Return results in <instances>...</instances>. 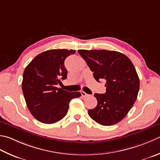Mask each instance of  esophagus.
I'll return each instance as SVG.
<instances>
[{"instance_id":"esophagus-1","label":"esophagus","mask_w":160,"mask_h":160,"mask_svg":"<svg viewBox=\"0 0 160 160\" xmlns=\"http://www.w3.org/2000/svg\"><path fill=\"white\" fill-rule=\"evenodd\" d=\"M80 93H81V95H82V97H87V96H89V94H87V93H85L84 92H83V91H81V92H80Z\"/></svg>"}]
</instances>
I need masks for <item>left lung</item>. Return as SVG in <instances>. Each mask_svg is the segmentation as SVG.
<instances>
[{
	"label": "left lung",
	"instance_id": "left-lung-1",
	"mask_svg": "<svg viewBox=\"0 0 160 160\" xmlns=\"http://www.w3.org/2000/svg\"><path fill=\"white\" fill-rule=\"evenodd\" d=\"M78 52L97 82L105 81L106 92L95 93L98 103L88 110L89 117L102 126L118 123L132 108L139 90V79L132 62L117 51L79 50Z\"/></svg>",
	"mask_w": 160,
	"mask_h": 160
}]
</instances>
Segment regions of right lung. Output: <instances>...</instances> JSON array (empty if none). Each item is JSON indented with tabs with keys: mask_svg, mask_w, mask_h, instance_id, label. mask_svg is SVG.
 <instances>
[{
	"mask_svg": "<svg viewBox=\"0 0 160 160\" xmlns=\"http://www.w3.org/2000/svg\"><path fill=\"white\" fill-rule=\"evenodd\" d=\"M74 50L53 49L37 55L25 68L22 90L26 105L33 117L43 123L51 124L67 114L69 102L81 96L58 88L61 80L67 79L64 60Z\"/></svg>",
	"mask_w": 160,
	"mask_h": 160,
	"instance_id": "obj_1",
	"label": "right lung"
}]
</instances>
